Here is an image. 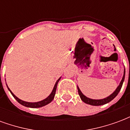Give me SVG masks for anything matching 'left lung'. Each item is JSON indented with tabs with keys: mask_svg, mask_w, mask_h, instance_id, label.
I'll list each match as a JSON object with an SVG mask.
<instances>
[{
	"mask_svg": "<svg viewBox=\"0 0 130 130\" xmlns=\"http://www.w3.org/2000/svg\"><path fill=\"white\" fill-rule=\"evenodd\" d=\"M125 72H124V76H123L122 81L120 82V85H119L118 87L116 88V90H115L114 92L112 93L111 95L109 96L108 98H104V99H102V100H92V99H90V98H88L87 97H86L84 95H83V93L81 92V90H80V89L79 88V87H77L79 96H80V98H81V99L82 100V101L84 102L85 103L88 104H90V105H93V106H100V105H103V104H105L108 103L109 102H111L112 100H113V99L117 96L118 93L120 92V89H121V88H122V86H123L124 79H125Z\"/></svg>",
	"mask_w": 130,
	"mask_h": 130,
	"instance_id": "left-lung-1",
	"label": "left lung"
}]
</instances>
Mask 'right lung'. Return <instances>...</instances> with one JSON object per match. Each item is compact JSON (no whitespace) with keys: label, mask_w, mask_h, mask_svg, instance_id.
I'll list each match as a JSON object with an SVG mask.
<instances>
[{"label":"right lung","mask_w":130,"mask_h":130,"mask_svg":"<svg viewBox=\"0 0 130 130\" xmlns=\"http://www.w3.org/2000/svg\"><path fill=\"white\" fill-rule=\"evenodd\" d=\"M60 79L58 80L56 83V84L54 86V88L53 90H52V92L50 94V95L48 96V98H46V99H44V100L42 101H40V102H24V101L21 100L20 99H19L18 98H17L12 93V91L10 90V88H8V90H10L11 94L12 95V96L14 98H15V100L17 102H18L19 103H20L21 104H22L23 106H26V107H30V108H39V107H42V106H44L46 105V104H48L51 102V101L54 100V96H55V94H56V88H57V85H58V83L59 82Z\"/></svg>","instance_id":"add662e5"}]
</instances>
